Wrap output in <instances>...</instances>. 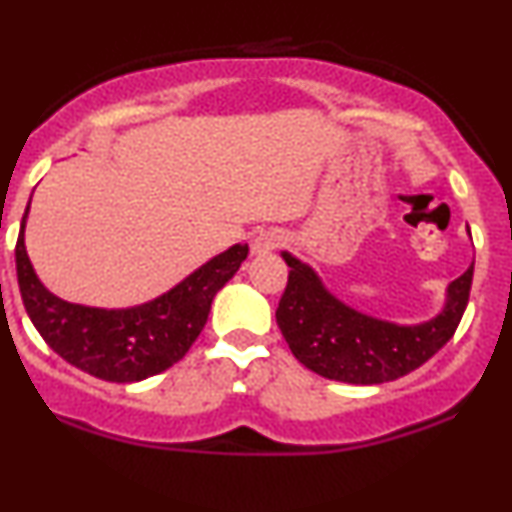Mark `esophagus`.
Returning a JSON list of instances; mask_svg holds the SVG:
<instances>
[{
	"label": "esophagus",
	"mask_w": 512,
	"mask_h": 512,
	"mask_svg": "<svg viewBox=\"0 0 512 512\" xmlns=\"http://www.w3.org/2000/svg\"><path fill=\"white\" fill-rule=\"evenodd\" d=\"M283 233L281 231H260L250 243L252 255H269V252L283 245Z\"/></svg>",
	"instance_id": "esophagus-1"
}]
</instances>
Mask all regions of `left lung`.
Instances as JSON below:
<instances>
[{
  "mask_svg": "<svg viewBox=\"0 0 512 512\" xmlns=\"http://www.w3.org/2000/svg\"><path fill=\"white\" fill-rule=\"evenodd\" d=\"M291 267L276 324L291 353L319 377L346 384H384L410 374L451 341L467 307L474 264L448 283L441 310L415 324H398L355 310L324 286L310 264L281 250Z\"/></svg>",
  "mask_w": 512,
  "mask_h": 512,
  "instance_id": "obj_1",
  "label": "left lung"
}]
</instances>
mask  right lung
<instances>
[{
    "label": "right lung",
    "mask_w": 512,
    "mask_h": 512,
    "mask_svg": "<svg viewBox=\"0 0 512 512\" xmlns=\"http://www.w3.org/2000/svg\"><path fill=\"white\" fill-rule=\"evenodd\" d=\"M28 209L30 202L16 240V274L30 322L69 365L116 384L143 381L176 365L205 329L214 295L248 257V243L231 245L143 305H78L54 295L35 274L26 252Z\"/></svg>",
    "instance_id": "1"
}]
</instances>
